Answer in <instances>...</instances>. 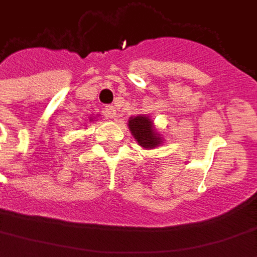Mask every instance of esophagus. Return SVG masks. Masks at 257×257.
I'll list each match as a JSON object with an SVG mask.
<instances>
[{"mask_svg":"<svg viewBox=\"0 0 257 257\" xmlns=\"http://www.w3.org/2000/svg\"><path fill=\"white\" fill-rule=\"evenodd\" d=\"M106 114L108 118H115L117 115V110H115V107L114 106H108L106 108Z\"/></svg>","mask_w":257,"mask_h":257,"instance_id":"1","label":"esophagus"}]
</instances>
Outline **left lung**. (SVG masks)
Wrapping results in <instances>:
<instances>
[{
	"label": "left lung",
	"mask_w": 257,
	"mask_h": 257,
	"mask_svg": "<svg viewBox=\"0 0 257 257\" xmlns=\"http://www.w3.org/2000/svg\"><path fill=\"white\" fill-rule=\"evenodd\" d=\"M128 128L135 140L138 142V145L146 150L156 149L164 143L162 135L158 134L150 115L139 114L131 117L128 119Z\"/></svg>",
	"instance_id": "obj_1"
}]
</instances>
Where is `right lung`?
Masks as SVG:
<instances>
[{
    "mask_svg": "<svg viewBox=\"0 0 257 257\" xmlns=\"http://www.w3.org/2000/svg\"><path fill=\"white\" fill-rule=\"evenodd\" d=\"M95 118H96V117H90V118H89V121H90V122H92V121H96Z\"/></svg>",
    "mask_w": 257,
    "mask_h": 257,
    "instance_id": "1",
    "label": "right lung"
}]
</instances>
